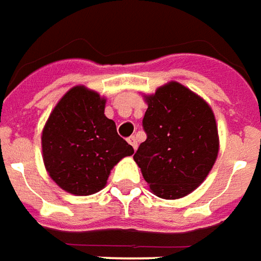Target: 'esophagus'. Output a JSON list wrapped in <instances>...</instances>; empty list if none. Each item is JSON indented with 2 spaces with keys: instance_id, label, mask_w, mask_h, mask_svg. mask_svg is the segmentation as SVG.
<instances>
[{
  "instance_id": "1",
  "label": "esophagus",
  "mask_w": 261,
  "mask_h": 261,
  "mask_svg": "<svg viewBox=\"0 0 261 261\" xmlns=\"http://www.w3.org/2000/svg\"><path fill=\"white\" fill-rule=\"evenodd\" d=\"M127 142H129V145L132 146L135 150L138 149V139H136L135 136H130V138H127Z\"/></svg>"
}]
</instances>
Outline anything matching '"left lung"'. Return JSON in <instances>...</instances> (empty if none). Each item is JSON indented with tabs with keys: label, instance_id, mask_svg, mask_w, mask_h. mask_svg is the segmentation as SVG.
I'll use <instances>...</instances> for the list:
<instances>
[{
	"label": "left lung",
	"instance_id": "1",
	"mask_svg": "<svg viewBox=\"0 0 261 261\" xmlns=\"http://www.w3.org/2000/svg\"><path fill=\"white\" fill-rule=\"evenodd\" d=\"M145 99L147 138L135 153V162L154 195L186 197L206 178L218 157L215 115L202 98L175 81Z\"/></svg>",
	"mask_w": 261,
	"mask_h": 261
}]
</instances>
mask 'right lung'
<instances>
[{
	"label": "right lung",
	"mask_w": 261,
	"mask_h": 261,
	"mask_svg": "<svg viewBox=\"0 0 261 261\" xmlns=\"http://www.w3.org/2000/svg\"><path fill=\"white\" fill-rule=\"evenodd\" d=\"M105 98L84 86L68 90L42 132L43 162L51 180L74 195L102 190L112 167L134 154L104 114Z\"/></svg>",
	"instance_id": "add662e5"
}]
</instances>
